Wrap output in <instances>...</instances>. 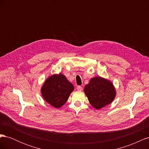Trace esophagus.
<instances>
[{
	"label": "esophagus",
	"mask_w": 149,
	"mask_h": 149,
	"mask_svg": "<svg viewBox=\"0 0 149 149\" xmlns=\"http://www.w3.org/2000/svg\"><path fill=\"white\" fill-rule=\"evenodd\" d=\"M76 89H77L78 91H82L83 88H82L81 86H78L77 88H76Z\"/></svg>",
	"instance_id": "34e87169"
}]
</instances>
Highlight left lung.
I'll use <instances>...</instances> for the list:
<instances>
[{
	"mask_svg": "<svg viewBox=\"0 0 149 149\" xmlns=\"http://www.w3.org/2000/svg\"><path fill=\"white\" fill-rule=\"evenodd\" d=\"M84 92L89 103L96 109L109 105L116 95V89L111 81L100 76L90 79L84 86Z\"/></svg>",
	"mask_w": 149,
	"mask_h": 149,
	"instance_id": "obj_1",
	"label": "left lung"
}]
</instances>
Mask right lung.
Returning <instances> with one entry per match:
<instances>
[{
  "label": "right lung",
  "instance_id": "right-lung-1",
  "mask_svg": "<svg viewBox=\"0 0 149 149\" xmlns=\"http://www.w3.org/2000/svg\"><path fill=\"white\" fill-rule=\"evenodd\" d=\"M73 90V85L60 73L53 74L46 79L42 86L41 93L49 104L60 108L66 103Z\"/></svg>",
  "mask_w": 149,
  "mask_h": 149
}]
</instances>
